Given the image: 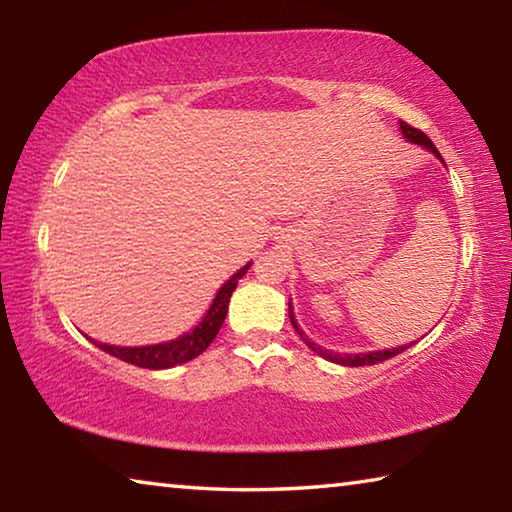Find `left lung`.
<instances>
[{"label":"left lung","instance_id":"obj_1","mask_svg":"<svg viewBox=\"0 0 512 512\" xmlns=\"http://www.w3.org/2000/svg\"><path fill=\"white\" fill-rule=\"evenodd\" d=\"M400 128H402V133H404V137L409 142H413V144H420V146H427V149L433 153V155H438L440 160H443V155L438 153V149L436 146H433V142L429 140L427 135H424L422 131H418V128H413V126H409L406 124V121H400ZM289 318H291V325L296 327V332L300 334V339L305 341L311 350H314L316 354H320V357L323 359H327V361H334V363H341V366H354V368H359V366H375V363H381V361H386V359H391V357H397V354H402L406 348H409V345H400V348H393V350H384V352H368V354H339V352H332V350H325V348H320V345H316L314 341H309L305 334H302V329L298 327V323H296V316H293V309H291V302H289Z\"/></svg>","mask_w":512,"mask_h":512}]
</instances>
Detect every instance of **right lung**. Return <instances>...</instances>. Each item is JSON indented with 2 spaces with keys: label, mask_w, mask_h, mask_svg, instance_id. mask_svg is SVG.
Wrapping results in <instances>:
<instances>
[{
  "label": "right lung",
  "mask_w": 512,
  "mask_h": 512,
  "mask_svg": "<svg viewBox=\"0 0 512 512\" xmlns=\"http://www.w3.org/2000/svg\"><path fill=\"white\" fill-rule=\"evenodd\" d=\"M248 268H250V264H246L244 268H239V271L223 284L221 291L216 293L212 307L207 309V314H205L201 323H198L192 329V332L183 334L176 341L160 343V345H146V348H119V345L97 343L92 339L90 341L97 345V348H101L103 352L112 354V357H117V359L126 361V363H133V366H140V368L162 370V368L180 366V363H185V361H192V359L198 357V354L210 348L214 336L219 334V329H221L223 320H225V314H228V302H230L232 291L237 289V282L246 275Z\"/></svg>",
  "instance_id": "obj_1"
}]
</instances>
